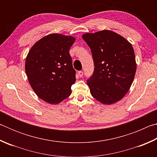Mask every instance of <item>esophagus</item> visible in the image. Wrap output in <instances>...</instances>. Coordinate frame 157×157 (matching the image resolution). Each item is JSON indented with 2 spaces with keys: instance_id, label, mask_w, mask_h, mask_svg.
I'll use <instances>...</instances> for the list:
<instances>
[{
  "instance_id": "34e87169",
  "label": "esophagus",
  "mask_w": 157,
  "mask_h": 157,
  "mask_svg": "<svg viewBox=\"0 0 157 157\" xmlns=\"http://www.w3.org/2000/svg\"><path fill=\"white\" fill-rule=\"evenodd\" d=\"M83 74H84L83 71H79V72H78V75L79 76V78H82V76H83Z\"/></svg>"
}]
</instances>
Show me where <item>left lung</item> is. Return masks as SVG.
Segmentation results:
<instances>
[{
	"label": "left lung",
	"mask_w": 157,
	"mask_h": 157,
	"mask_svg": "<svg viewBox=\"0 0 157 157\" xmlns=\"http://www.w3.org/2000/svg\"><path fill=\"white\" fill-rule=\"evenodd\" d=\"M91 50L94 71L88 80L92 96L105 105L118 102L128 92L136 71L132 44L111 30L82 35Z\"/></svg>",
	"instance_id": "left-lung-1"
}]
</instances>
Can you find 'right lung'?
I'll return each mask as SVG.
<instances>
[{"label": "right lung", "instance_id": "1", "mask_svg": "<svg viewBox=\"0 0 157 157\" xmlns=\"http://www.w3.org/2000/svg\"><path fill=\"white\" fill-rule=\"evenodd\" d=\"M73 36L51 34L34 44L25 60V72L35 94L46 102L57 104L71 94L75 82L69 50Z\"/></svg>", "mask_w": 157, "mask_h": 157}]
</instances>
